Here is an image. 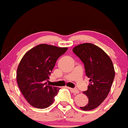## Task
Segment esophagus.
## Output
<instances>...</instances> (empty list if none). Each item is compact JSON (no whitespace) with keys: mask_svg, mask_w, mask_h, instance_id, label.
I'll return each instance as SVG.
<instances>
[{"mask_svg":"<svg viewBox=\"0 0 128 128\" xmlns=\"http://www.w3.org/2000/svg\"><path fill=\"white\" fill-rule=\"evenodd\" d=\"M70 90H71V91L73 93H74V94H78V93H79V91H78V90H77V89H76V88H70Z\"/></svg>","mask_w":128,"mask_h":128,"instance_id":"esophagus-1","label":"esophagus"}]
</instances>
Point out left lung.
<instances>
[{"mask_svg":"<svg viewBox=\"0 0 128 128\" xmlns=\"http://www.w3.org/2000/svg\"><path fill=\"white\" fill-rule=\"evenodd\" d=\"M72 51L83 63L86 75L90 78L88 90L83 92L88 98V103L80 108L92 110L105 100L110 92L115 77L112 62L106 53L94 44H80Z\"/></svg>","mask_w":128,"mask_h":128,"instance_id":"1","label":"left lung"}]
</instances>
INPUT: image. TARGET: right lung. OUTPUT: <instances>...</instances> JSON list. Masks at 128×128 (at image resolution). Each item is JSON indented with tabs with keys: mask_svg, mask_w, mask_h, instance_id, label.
Instances as JSON below:
<instances>
[{
	"mask_svg": "<svg viewBox=\"0 0 128 128\" xmlns=\"http://www.w3.org/2000/svg\"><path fill=\"white\" fill-rule=\"evenodd\" d=\"M67 50L40 44L22 58L17 70V82L24 97L33 107L45 109L54 102L60 89L47 82L57 60Z\"/></svg>",
	"mask_w": 128,
	"mask_h": 128,
	"instance_id": "obj_1",
	"label": "right lung"
}]
</instances>
